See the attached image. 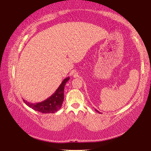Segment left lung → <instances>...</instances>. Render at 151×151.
Returning a JSON list of instances; mask_svg holds the SVG:
<instances>
[{
  "instance_id": "left-lung-1",
  "label": "left lung",
  "mask_w": 151,
  "mask_h": 151,
  "mask_svg": "<svg viewBox=\"0 0 151 151\" xmlns=\"http://www.w3.org/2000/svg\"><path fill=\"white\" fill-rule=\"evenodd\" d=\"M95 111H96V112H98V113H100L99 112V111H97V110H96V109H95Z\"/></svg>"
}]
</instances>
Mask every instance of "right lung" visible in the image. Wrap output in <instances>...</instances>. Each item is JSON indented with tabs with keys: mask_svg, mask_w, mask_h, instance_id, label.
Instances as JSON below:
<instances>
[{
	"mask_svg": "<svg viewBox=\"0 0 151 151\" xmlns=\"http://www.w3.org/2000/svg\"><path fill=\"white\" fill-rule=\"evenodd\" d=\"M69 77L65 78L52 95L50 96L49 98H47V99H45L43 101L39 102V103L36 104H33L26 101L24 99L23 101L28 106L31 108V109L35 110V111H38V112L42 113H55L57 111H59L61 105H62L64 99V86L66 85V82L69 80Z\"/></svg>",
	"mask_w": 151,
	"mask_h": 151,
	"instance_id": "obj_1",
	"label": "right lung"
}]
</instances>
